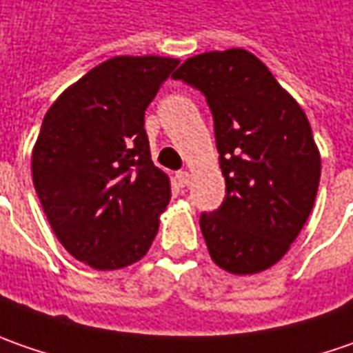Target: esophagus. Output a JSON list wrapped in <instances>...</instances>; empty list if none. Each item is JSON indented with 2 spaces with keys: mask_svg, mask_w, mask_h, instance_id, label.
I'll use <instances>...</instances> for the list:
<instances>
[{
  "mask_svg": "<svg viewBox=\"0 0 353 353\" xmlns=\"http://www.w3.org/2000/svg\"><path fill=\"white\" fill-rule=\"evenodd\" d=\"M176 183L179 186H186V184L190 183V172H186V170H181V172H176Z\"/></svg>",
  "mask_w": 353,
  "mask_h": 353,
  "instance_id": "1",
  "label": "esophagus"
}]
</instances>
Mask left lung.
<instances>
[{
    "label": "left lung",
    "instance_id": "left-lung-1",
    "mask_svg": "<svg viewBox=\"0 0 353 353\" xmlns=\"http://www.w3.org/2000/svg\"><path fill=\"white\" fill-rule=\"evenodd\" d=\"M206 96L225 198L200 216L210 257L234 275L281 261L308 220L320 183V151L303 108L243 48L190 57L172 74Z\"/></svg>",
    "mask_w": 353,
    "mask_h": 353
}]
</instances>
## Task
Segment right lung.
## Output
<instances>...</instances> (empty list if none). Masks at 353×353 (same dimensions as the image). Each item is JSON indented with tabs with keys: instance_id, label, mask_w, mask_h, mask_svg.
I'll return each instance as SVG.
<instances>
[{
	"instance_id": "obj_1",
	"label": "right lung",
	"mask_w": 353,
	"mask_h": 353,
	"mask_svg": "<svg viewBox=\"0 0 353 353\" xmlns=\"http://www.w3.org/2000/svg\"><path fill=\"white\" fill-rule=\"evenodd\" d=\"M167 57H114L48 108L31 157L33 184L54 236L98 271L149 251L170 181L151 161L145 110L176 68Z\"/></svg>"
}]
</instances>
